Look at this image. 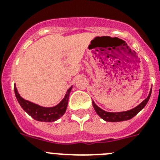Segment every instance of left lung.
Wrapping results in <instances>:
<instances>
[{"mask_svg":"<svg viewBox=\"0 0 160 160\" xmlns=\"http://www.w3.org/2000/svg\"><path fill=\"white\" fill-rule=\"evenodd\" d=\"M94 110L96 111V112L98 113V114L102 118H103V119L105 120V121H107V122H121V121H124V120L130 119V118L134 115V114H133L132 116H125V117L112 116V115H111V114H109L108 113L102 111V110L100 109L99 107H98L95 104L94 105Z\"/></svg>","mask_w":160,"mask_h":160,"instance_id":"left-lung-1","label":"left lung"}]
</instances>
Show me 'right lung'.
<instances>
[{
  "instance_id": "1",
  "label": "right lung",
  "mask_w": 160,
  "mask_h": 160,
  "mask_svg": "<svg viewBox=\"0 0 160 160\" xmlns=\"http://www.w3.org/2000/svg\"><path fill=\"white\" fill-rule=\"evenodd\" d=\"M19 103L21 104L24 111L29 114L32 118H34L37 121L40 122H54L63 116V114L66 113V108L68 106V99L69 98L66 95L63 100L60 102L58 106L53 109H45L39 108L34 107L32 104L28 102H25L23 100L19 98V95H18Z\"/></svg>"
}]
</instances>
